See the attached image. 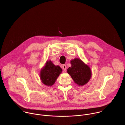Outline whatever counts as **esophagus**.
Wrapping results in <instances>:
<instances>
[{
    "mask_svg": "<svg viewBox=\"0 0 125 125\" xmlns=\"http://www.w3.org/2000/svg\"><path fill=\"white\" fill-rule=\"evenodd\" d=\"M66 68H67V67H66V65L65 64H64V65H62V69H63L64 71H65V70H66Z\"/></svg>",
    "mask_w": 125,
    "mask_h": 125,
    "instance_id": "1",
    "label": "esophagus"
}]
</instances>
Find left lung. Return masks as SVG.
Returning a JSON list of instances; mask_svg holds the SVG:
<instances>
[{
    "instance_id": "1",
    "label": "left lung",
    "mask_w": 125,
    "mask_h": 125,
    "mask_svg": "<svg viewBox=\"0 0 125 125\" xmlns=\"http://www.w3.org/2000/svg\"><path fill=\"white\" fill-rule=\"evenodd\" d=\"M71 67L67 69V73L71 76L74 82L79 86L87 83L92 77V71L79 58L71 60Z\"/></svg>"
}]
</instances>
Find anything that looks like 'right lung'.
<instances>
[{"instance_id": "add662e5", "label": "right lung", "mask_w": 125, "mask_h": 125, "mask_svg": "<svg viewBox=\"0 0 125 125\" xmlns=\"http://www.w3.org/2000/svg\"><path fill=\"white\" fill-rule=\"evenodd\" d=\"M62 71V69L59 66L54 65L50 60L47 61L40 72L42 82L48 86L52 85Z\"/></svg>"}]
</instances>
